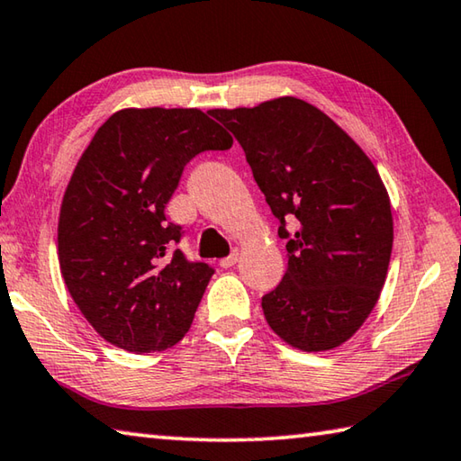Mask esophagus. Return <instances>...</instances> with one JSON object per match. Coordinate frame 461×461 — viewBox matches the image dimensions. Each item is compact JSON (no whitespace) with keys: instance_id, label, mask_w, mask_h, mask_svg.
Segmentation results:
<instances>
[{"instance_id":"obj_1","label":"esophagus","mask_w":461,"mask_h":461,"mask_svg":"<svg viewBox=\"0 0 461 461\" xmlns=\"http://www.w3.org/2000/svg\"><path fill=\"white\" fill-rule=\"evenodd\" d=\"M237 261H239V253L232 251L229 257H224V259H221V267L222 269H230L232 265H237Z\"/></svg>"}]
</instances>
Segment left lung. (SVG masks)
<instances>
[{
    "instance_id": "obj_1",
    "label": "left lung",
    "mask_w": 461,
    "mask_h": 461,
    "mask_svg": "<svg viewBox=\"0 0 461 461\" xmlns=\"http://www.w3.org/2000/svg\"><path fill=\"white\" fill-rule=\"evenodd\" d=\"M210 115L240 143L287 239L285 276L261 300L265 320L295 348H336L365 324L389 269L393 214L381 176L348 133L295 96Z\"/></svg>"
}]
</instances>
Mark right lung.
<instances>
[{"mask_svg":"<svg viewBox=\"0 0 461 461\" xmlns=\"http://www.w3.org/2000/svg\"><path fill=\"white\" fill-rule=\"evenodd\" d=\"M232 137L200 109H123L72 172L59 221L62 279L104 340L148 354L180 342L214 269L188 261L166 204L185 164Z\"/></svg>","mask_w":461,"mask_h":461,"instance_id":"obj_1","label":"right lung"}]
</instances>
